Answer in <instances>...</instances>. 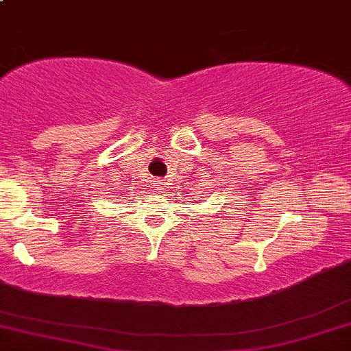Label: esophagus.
<instances>
[{
	"label": "esophagus",
	"mask_w": 351,
	"mask_h": 351,
	"mask_svg": "<svg viewBox=\"0 0 351 351\" xmlns=\"http://www.w3.org/2000/svg\"><path fill=\"white\" fill-rule=\"evenodd\" d=\"M155 186L158 188V191H163L165 188H167V183H165V182H158Z\"/></svg>",
	"instance_id": "34e87169"
}]
</instances>
